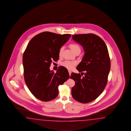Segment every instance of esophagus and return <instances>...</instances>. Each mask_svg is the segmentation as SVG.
<instances>
[{"instance_id": "obj_1", "label": "esophagus", "mask_w": 131, "mask_h": 131, "mask_svg": "<svg viewBox=\"0 0 131 131\" xmlns=\"http://www.w3.org/2000/svg\"><path fill=\"white\" fill-rule=\"evenodd\" d=\"M69 75H70H70H71V71L69 70Z\"/></svg>"}]
</instances>
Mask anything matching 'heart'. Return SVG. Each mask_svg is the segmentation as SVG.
Listing matches in <instances>:
<instances>
[{"instance_id": "1", "label": "heart", "mask_w": 131, "mask_h": 131, "mask_svg": "<svg viewBox=\"0 0 131 131\" xmlns=\"http://www.w3.org/2000/svg\"><path fill=\"white\" fill-rule=\"evenodd\" d=\"M70 47L74 53H75L77 52H80V47L78 44L76 43H72L70 44ZM63 49V47H61V48L60 49L59 52V55H61ZM77 63V62L75 61H66L62 63V65L68 69L71 70L76 66Z\"/></svg>"}]
</instances>
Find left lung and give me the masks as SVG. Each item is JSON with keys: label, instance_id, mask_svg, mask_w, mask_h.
<instances>
[{"label": "left lung", "instance_id": "obj_1", "mask_svg": "<svg viewBox=\"0 0 131 131\" xmlns=\"http://www.w3.org/2000/svg\"><path fill=\"white\" fill-rule=\"evenodd\" d=\"M72 39L81 45L84 54L77 67L80 73H72L70 79L75 82L71 89L73 98L78 102L87 103L94 101L106 86L111 69L108 48L104 41L93 34L73 35Z\"/></svg>", "mask_w": 131, "mask_h": 131}]
</instances>
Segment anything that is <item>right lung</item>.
Wrapping results in <instances>:
<instances>
[{
  "label": "right lung",
  "instance_id": "1",
  "mask_svg": "<svg viewBox=\"0 0 131 131\" xmlns=\"http://www.w3.org/2000/svg\"><path fill=\"white\" fill-rule=\"evenodd\" d=\"M71 36L41 32L30 40L24 51V80L32 94L41 101L48 102L56 98L59 85L70 78L66 68L60 66L56 73L49 68L52 60H58L59 50Z\"/></svg>",
  "mask_w": 131,
  "mask_h": 131
}]
</instances>
